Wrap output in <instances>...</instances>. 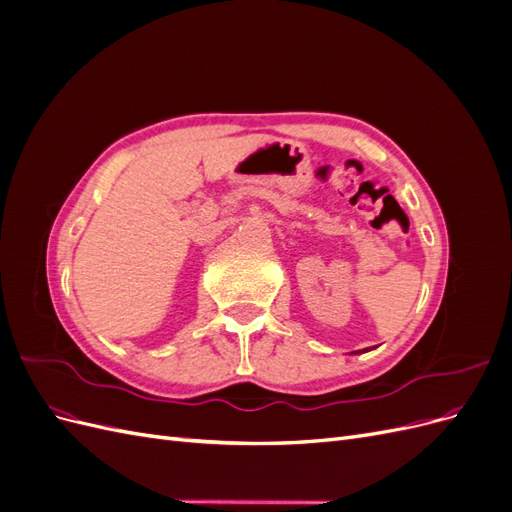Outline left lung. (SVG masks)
<instances>
[{
  "mask_svg": "<svg viewBox=\"0 0 512 512\" xmlns=\"http://www.w3.org/2000/svg\"><path fill=\"white\" fill-rule=\"evenodd\" d=\"M356 352H359V350H356Z\"/></svg>",
  "mask_w": 512,
  "mask_h": 512,
  "instance_id": "8db88e82",
  "label": "left lung"
}]
</instances>
